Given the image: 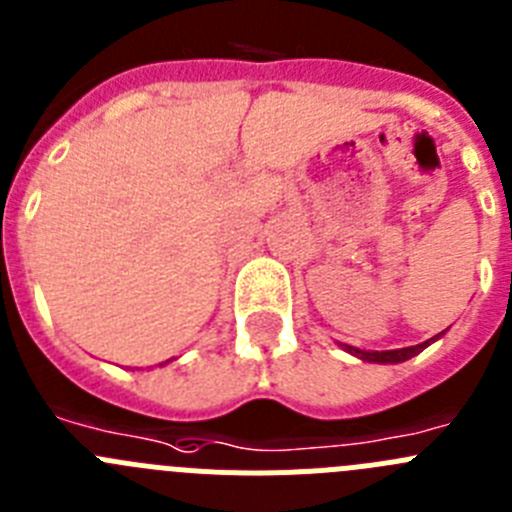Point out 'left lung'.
Returning a JSON list of instances; mask_svg holds the SVG:
<instances>
[{"instance_id":"8db88e82","label":"left lung","mask_w":512,"mask_h":512,"mask_svg":"<svg viewBox=\"0 0 512 512\" xmlns=\"http://www.w3.org/2000/svg\"><path fill=\"white\" fill-rule=\"evenodd\" d=\"M437 337H431V340L421 342V345H411V348H401V350H360V348H353V345H342V348L348 350L350 355H355V358L365 360V363H403V360L419 355L421 350H424L429 342L437 340Z\"/></svg>"}]
</instances>
